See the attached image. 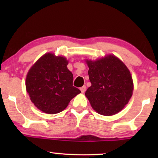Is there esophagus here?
<instances>
[{
  "mask_svg": "<svg viewBox=\"0 0 158 158\" xmlns=\"http://www.w3.org/2000/svg\"><path fill=\"white\" fill-rule=\"evenodd\" d=\"M80 89H81L82 93H85V90H86V86L85 85H83V87H81V88H80Z\"/></svg>",
  "mask_w": 158,
  "mask_h": 158,
  "instance_id": "esophagus-1",
  "label": "esophagus"
}]
</instances>
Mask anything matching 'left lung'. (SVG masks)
<instances>
[{"instance_id":"obj_1","label":"left lung","mask_w":158,"mask_h":158,"mask_svg":"<svg viewBox=\"0 0 158 158\" xmlns=\"http://www.w3.org/2000/svg\"><path fill=\"white\" fill-rule=\"evenodd\" d=\"M86 62L91 86L85 95L93 109L105 116L119 112L132 95L133 81L128 68L113 55Z\"/></svg>"}]
</instances>
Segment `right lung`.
<instances>
[{"mask_svg": "<svg viewBox=\"0 0 158 158\" xmlns=\"http://www.w3.org/2000/svg\"><path fill=\"white\" fill-rule=\"evenodd\" d=\"M68 64L64 57L47 53L28 73L27 91L32 103L44 113H60L81 93L73 85V75L67 68Z\"/></svg>", "mask_w": 158, "mask_h": 158, "instance_id": "1", "label": "right lung"}]
</instances>
